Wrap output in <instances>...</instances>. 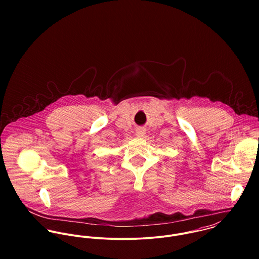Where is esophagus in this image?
<instances>
[{
	"label": "esophagus",
	"mask_w": 259,
	"mask_h": 259,
	"mask_svg": "<svg viewBox=\"0 0 259 259\" xmlns=\"http://www.w3.org/2000/svg\"><path fill=\"white\" fill-rule=\"evenodd\" d=\"M136 135H137L138 137H144V136L146 135V130H145L144 127H139V128L137 130V132H136Z\"/></svg>",
	"instance_id": "34e87169"
}]
</instances>
